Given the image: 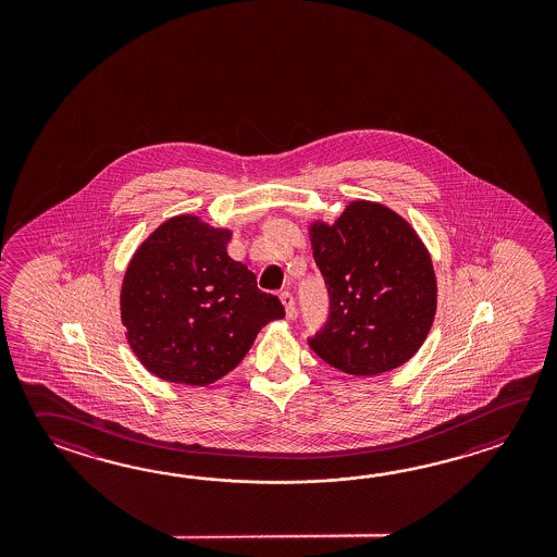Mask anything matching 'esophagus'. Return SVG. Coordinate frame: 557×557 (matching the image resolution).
<instances>
[{
  "instance_id": "1",
  "label": "esophagus",
  "mask_w": 557,
  "mask_h": 557,
  "mask_svg": "<svg viewBox=\"0 0 557 557\" xmlns=\"http://www.w3.org/2000/svg\"><path fill=\"white\" fill-rule=\"evenodd\" d=\"M281 302H283L284 310H286V317H288V319H293L296 312L295 296L284 290V293H281Z\"/></svg>"
}]
</instances>
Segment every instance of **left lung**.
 Returning <instances> with one entry per match:
<instances>
[{
  "instance_id": "1",
  "label": "left lung",
  "mask_w": 557,
  "mask_h": 557,
  "mask_svg": "<svg viewBox=\"0 0 557 557\" xmlns=\"http://www.w3.org/2000/svg\"><path fill=\"white\" fill-rule=\"evenodd\" d=\"M331 314L310 348L352 376H379L420 350L436 317L432 259L410 223L388 207L352 201L329 225L308 226Z\"/></svg>"
}]
</instances>
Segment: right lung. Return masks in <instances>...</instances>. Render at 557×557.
<instances>
[{"label": "right lung", "instance_id": "obj_1", "mask_svg": "<svg viewBox=\"0 0 557 557\" xmlns=\"http://www.w3.org/2000/svg\"><path fill=\"white\" fill-rule=\"evenodd\" d=\"M231 235L177 214L135 250L121 286V320L131 350L154 376L213 384L237 368L264 324L284 319L281 300L228 257Z\"/></svg>", "mask_w": 557, "mask_h": 557}]
</instances>
